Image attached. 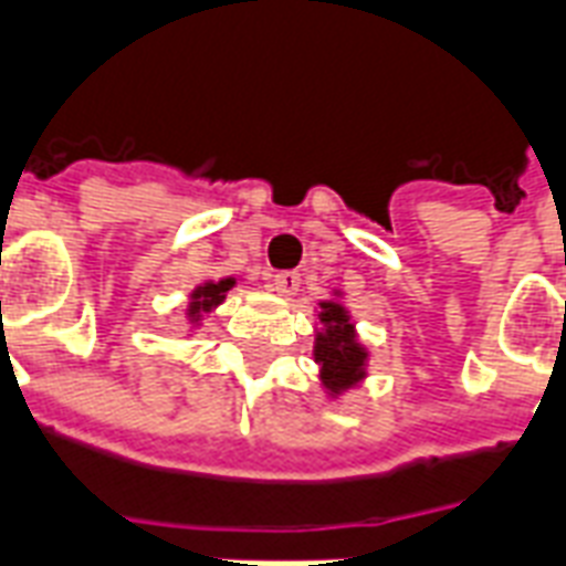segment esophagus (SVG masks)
Here are the masks:
<instances>
[{"label": "esophagus", "mask_w": 566, "mask_h": 566, "mask_svg": "<svg viewBox=\"0 0 566 566\" xmlns=\"http://www.w3.org/2000/svg\"><path fill=\"white\" fill-rule=\"evenodd\" d=\"M300 282H303V279H300V272H294V270L279 272V275L272 279V284H275V291H279V294H282V296H294L296 291H300Z\"/></svg>", "instance_id": "esophagus-1"}]
</instances>
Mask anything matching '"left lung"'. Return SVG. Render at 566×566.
<instances>
[{
  "label": "left lung",
  "mask_w": 566,
  "mask_h": 566,
  "mask_svg": "<svg viewBox=\"0 0 566 566\" xmlns=\"http://www.w3.org/2000/svg\"><path fill=\"white\" fill-rule=\"evenodd\" d=\"M317 321L321 333L315 336V363L321 366V384L329 396H342L366 378L368 350L359 345L354 321L338 300L321 303Z\"/></svg>",
  "instance_id": "obj_1"
}]
</instances>
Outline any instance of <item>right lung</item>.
<instances>
[{
  "mask_svg": "<svg viewBox=\"0 0 566 566\" xmlns=\"http://www.w3.org/2000/svg\"><path fill=\"white\" fill-rule=\"evenodd\" d=\"M237 284V279H221V282H203L200 287L191 291V303H188V317H191V324H198L200 317L212 312L216 305L224 303V296L228 291Z\"/></svg>",
  "mask_w": 566,
  "mask_h": 566,
  "instance_id": "add662e5",
  "label": "right lung"
}]
</instances>
